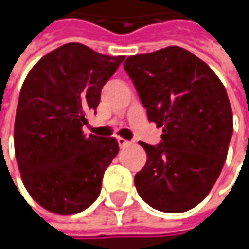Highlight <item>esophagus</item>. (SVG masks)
<instances>
[{"label": "esophagus", "mask_w": 249, "mask_h": 249, "mask_svg": "<svg viewBox=\"0 0 249 249\" xmlns=\"http://www.w3.org/2000/svg\"><path fill=\"white\" fill-rule=\"evenodd\" d=\"M118 144H120V147L121 148H125V147H128V145H131V142L128 141V140H125V138H118Z\"/></svg>", "instance_id": "34e87169"}]
</instances>
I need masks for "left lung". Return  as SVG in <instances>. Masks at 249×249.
<instances>
[{
  "mask_svg": "<svg viewBox=\"0 0 249 249\" xmlns=\"http://www.w3.org/2000/svg\"><path fill=\"white\" fill-rule=\"evenodd\" d=\"M161 142H141L145 166L135 174L151 208L180 213L199 205L222 172L232 137V109L215 72L186 49L170 46L124 63Z\"/></svg>",
  "mask_w": 249,
  "mask_h": 249,
  "instance_id": "1",
  "label": "left lung"
}]
</instances>
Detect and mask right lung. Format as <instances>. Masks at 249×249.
<instances>
[{
    "instance_id": "1",
    "label": "right lung",
    "mask_w": 249,
    "mask_h": 249,
    "mask_svg": "<svg viewBox=\"0 0 249 249\" xmlns=\"http://www.w3.org/2000/svg\"><path fill=\"white\" fill-rule=\"evenodd\" d=\"M124 59L68 43L41 57L25 77L14 124L16 159L27 192L52 213H79L101 193L118 141L85 135L82 126Z\"/></svg>"
}]
</instances>
